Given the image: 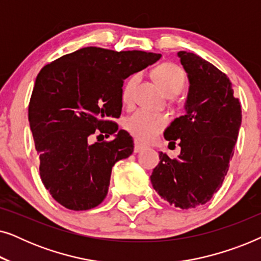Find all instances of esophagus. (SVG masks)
I'll return each instance as SVG.
<instances>
[{
    "instance_id": "esophagus-1",
    "label": "esophagus",
    "mask_w": 261,
    "mask_h": 261,
    "mask_svg": "<svg viewBox=\"0 0 261 261\" xmlns=\"http://www.w3.org/2000/svg\"><path fill=\"white\" fill-rule=\"evenodd\" d=\"M144 148H145V146L142 145V144H140V142H138V141L134 142V152L135 153L142 151V149H144Z\"/></svg>"
}]
</instances>
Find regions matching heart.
Wrapping results in <instances>:
<instances>
[{
    "label": "heart",
    "mask_w": 261,
    "mask_h": 261,
    "mask_svg": "<svg viewBox=\"0 0 261 261\" xmlns=\"http://www.w3.org/2000/svg\"><path fill=\"white\" fill-rule=\"evenodd\" d=\"M153 77L167 96L179 94L187 81L184 71L172 63H163L156 66L153 71ZM140 80V73H134L128 78L122 89L123 103L130 105L134 101V92ZM167 123H169V117L165 114H154L139 109L127 117L124 127L138 140L149 142L158 137Z\"/></svg>",
    "instance_id": "1"
}]
</instances>
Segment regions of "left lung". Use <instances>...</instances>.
I'll return each instance as SVG.
<instances>
[{
    "mask_svg": "<svg viewBox=\"0 0 261 261\" xmlns=\"http://www.w3.org/2000/svg\"><path fill=\"white\" fill-rule=\"evenodd\" d=\"M190 88L185 115L166 128V140L180 146L178 158L159 152L151 174L153 189L171 205L205 204L228 172L241 126V106L226 73L191 52H178Z\"/></svg>",
    "mask_w": 261,
    "mask_h": 261,
    "instance_id": "1",
    "label": "left lung"
}]
</instances>
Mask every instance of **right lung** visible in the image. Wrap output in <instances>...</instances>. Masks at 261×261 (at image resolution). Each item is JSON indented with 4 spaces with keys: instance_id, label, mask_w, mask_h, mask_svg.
I'll return each mask as SVG.
<instances>
[{
    "instance_id": "1",
    "label": "right lung",
    "mask_w": 261,
    "mask_h": 261,
    "mask_svg": "<svg viewBox=\"0 0 261 261\" xmlns=\"http://www.w3.org/2000/svg\"><path fill=\"white\" fill-rule=\"evenodd\" d=\"M160 57L90 46L40 70L28 121L42 184L59 204L89 210L106 198L114 164L128 158L134 148L130 135L112 121L122 110L123 82ZM97 134L116 138L94 143L92 138Z\"/></svg>"
}]
</instances>
